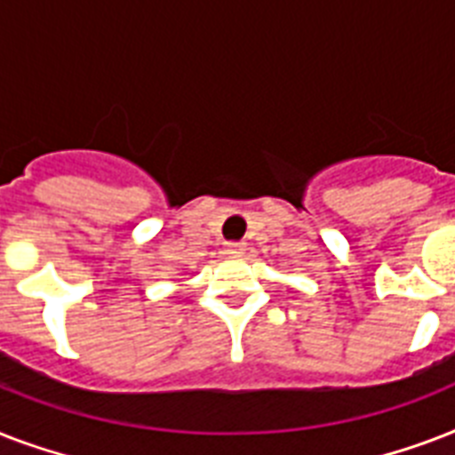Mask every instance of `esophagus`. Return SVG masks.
Returning <instances> with one entry per match:
<instances>
[{"mask_svg": "<svg viewBox=\"0 0 455 455\" xmlns=\"http://www.w3.org/2000/svg\"><path fill=\"white\" fill-rule=\"evenodd\" d=\"M224 252H227V255H243V252H245V243H241V241L227 243Z\"/></svg>", "mask_w": 455, "mask_h": 455, "instance_id": "1", "label": "esophagus"}]
</instances>
